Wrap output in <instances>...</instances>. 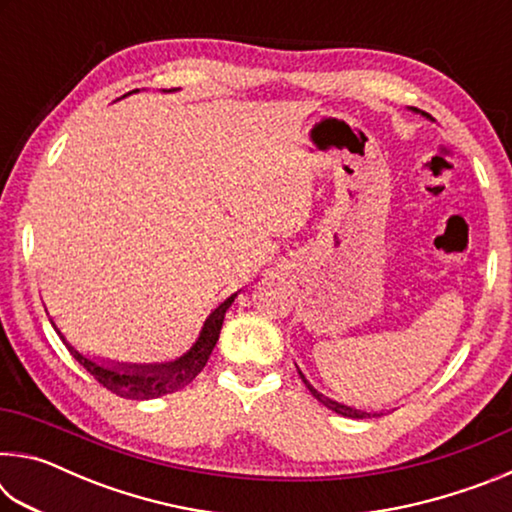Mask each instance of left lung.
Wrapping results in <instances>:
<instances>
[{
	"label": "left lung",
	"mask_w": 512,
	"mask_h": 512,
	"mask_svg": "<svg viewBox=\"0 0 512 512\" xmlns=\"http://www.w3.org/2000/svg\"><path fill=\"white\" fill-rule=\"evenodd\" d=\"M424 117H429L431 119V115H427V112H422ZM298 368V366H296ZM298 375H300V379L305 381V386L309 388V393L316 397V400L323 404V406H327L329 411H334V413H339V415H343V418H354V420H363V418H379V415H384L381 411H363V409H354V406H348V404H341V402H336V400H332V397H327V395H323V393H318L314 386L309 384V381L305 379V375H302V370L298 368Z\"/></svg>",
	"instance_id": "obj_1"
}]
</instances>
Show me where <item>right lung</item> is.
<instances>
[{
	"mask_svg": "<svg viewBox=\"0 0 512 512\" xmlns=\"http://www.w3.org/2000/svg\"><path fill=\"white\" fill-rule=\"evenodd\" d=\"M235 298L237 293H232L230 298H225L221 305L207 316L196 343L183 354V357L164 363H140V366H137V363H110L88 357V354L79 352L65 339L54 320H49L60 339H63L69 354H72V357L79 361L103 388H108V391L119 397H126V400H155V397L176 393L180 388H185L189 381L205 368L216 341H219L225 311L230 309Z\"/></svg>",
	"mask_w": 512,
	"mask_h": 512,
	"instance_id": "1",
	"label": "right lung"
}]
</instances>
